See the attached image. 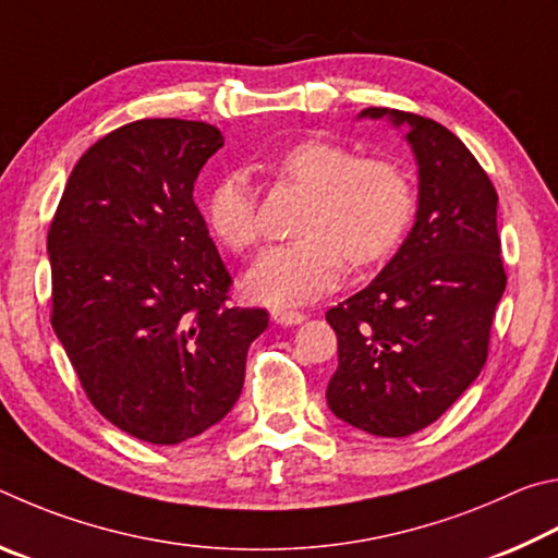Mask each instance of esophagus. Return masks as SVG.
<instances>
[{"mask_svg": "<svg viewBox=\"0 0 558 558\" xmlns=\"http://www.w3.org/2000/svg\"><path fill=\"white\" fill-rule=\"evenodd\" d=\"M271 320L277 326H296V324H304L306 314H301V311H291V308H271Z\"/></svg>", "mask_w": 558, "mask_h": 558, "instance_id": "1", "label": "esophagus"}]
</instances>
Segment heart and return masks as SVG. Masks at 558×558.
<instances>
[{"instance_id":"heart-1","label":"heart","mask_w":558,"mask_h":558,"mask_svg":"<svg viewBox=\"0 0 558 558\" xmlns=\"http://www.w3.org/2000/svg\"><path fill=\"white\" fill-rule=\"evenodd\" d=\"M274 175L301 185L308 198L296 220L299 240L271 247L254 264L247 287L269 304L324 296L353 267H369L397 250L416 208L414 183L389 159H360L330 140H301L277 156ZM205 218L225 247L259 244L257 191L242 169L222 173L205 195Z\"/></svg>"}]
</instances>
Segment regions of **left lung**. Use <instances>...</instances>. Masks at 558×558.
Listing matches in <instances>:
<instances>
[{"label": "left lung", "mask_w": 558, "mask_h": 558, "mask_svg": "<svg viewBox=\"0 0 558 558\" xmlns=\"http://www.w3.org/2000/svg\"><path fill=\"white\" fill-rule=\"evenodd\" d=\"M385 114L409 124L416 222L373 284L326 314L338 336L326 399L350 426L402 438L434 424L481 375L507 274L483 166L428 117L387 107L360 117Z\"/></svg>", "instance_id": "1"}]
</instances>
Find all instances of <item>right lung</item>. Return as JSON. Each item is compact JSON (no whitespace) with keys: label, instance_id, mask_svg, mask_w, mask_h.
I'll return each mask as SVG.
<instances>
[{"label":"right lung","instance_id":"1","mask_svg":"<svg viewBox=\"0 0 558 558\" xmlns=\"http://www.w3.org/2000/svg\"><path fill=\"white\" fill-rule=\"evenodd\" d=\"M218 126L136 120L75 163L48 228L51 326L107 422L173 446L238 402L269 324L228 304L230 271L193 201Z\"/></svg>","mask_w":558,"mask_h":558}]
</instances>
